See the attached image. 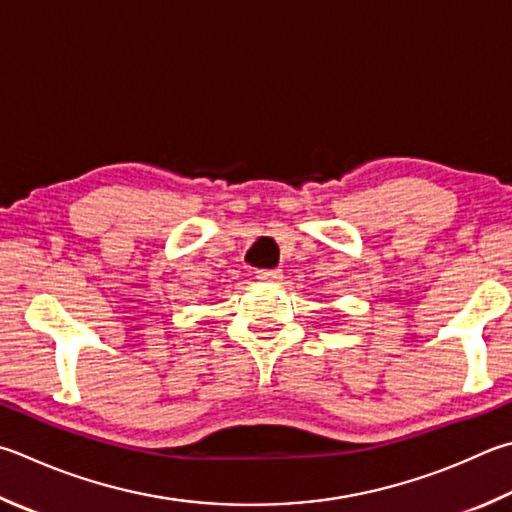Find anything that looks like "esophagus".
<instances>
[{"mask_svg":"<svg viewBox=\"0 0 512 512\" xmlns=\"http://www.w3.org/2000/svg\"><path fill=\"white\" fill-rule=\"evenodd\" d=\"M257 280L275 284V282L282 280V271H280V268H266V271H257Z\"/></svg>","mask_w":512,"mask_h":512,"instance_id":"obj_1","label":"esophagus"}]
</instances>
